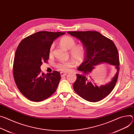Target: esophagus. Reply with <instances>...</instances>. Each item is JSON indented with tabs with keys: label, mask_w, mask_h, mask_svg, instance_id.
<instances>
[{
	"label": "esophagus",
	"mask_w": 134,
	"mask_h": 134,
	"mask_svg": "<svg viewBox=\"0 0 134 134\" xmlns=\"http://www.w3.org/2000/svg\"><path fill=\"white\" fill-rule=\"evenodd\" d=\"M67 72H64V71L60 72V75H61V76H62V77L66 76L67 75Z\"/></svg>",
	"instance_id": "1"
}]
</instances>
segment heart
Listing matches in <instances>:
<instances>
[{
	"mask_svg": "<svg viewBox=\"0 0 134 134\" xmlns=\"http://www.w3.org/2000/svg\"><path fill=\"white\" fill-rule=\"evenodd\" d=\"M60 44L62 47L67 50H70V54L78 63L82 62L83 60L85 55H86V48L83 44H76L75 40L70 36H65L63 37L60 40ZM53 48V45H52L50 53H52ZM75 63L72 60H68L66 62H63L58 63L57 65V67L60 70L67 71L71 67H74Z\"/></svg>",
	"mask_w": 134,
	"mask_h": 134,
	"instance_id": "obj_1",
	"label": "heart"
}]
</instances>
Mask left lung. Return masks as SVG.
I'll return each instance as SVG.
<instances>
[{"label":"left lung","mask_w":134,"mask_h":134,"mask_svg":"<svg viewBox=\"0 0 134 134\" xmlns=\"http://www.w3.org/2000/svg\"><path fill=\"white\" fill-rule=\"evenodd\" d=\"M68 33L81 41L86 48L84 62L77 69L82 73L76 74L74 90L85 100L90 102H98L111 93L117 82L119 70L117 48L112 40L98 31H69ZM103 63L114 65L117 71L111 82L98 87L88 76L95 65Z\"/></svg>","instance_id":"obj_1"}]
</instances>
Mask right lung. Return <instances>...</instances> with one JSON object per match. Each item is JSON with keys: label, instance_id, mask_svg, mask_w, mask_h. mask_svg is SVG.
Wrapping results in <instances>:
<instances>
[{"label": "right lung", "instance_id": "right-lung-1", "mask_svg": "<svg viewBox=\"0 0 134 134\" xmlns=\"http://www.w3.org/2000/svg\"><path fill=\"white\" fill-rule=\"evenodd\" d=\"M65 32L38 31L24 38L16 50L13 63V76L20 91L28 99L41 102L56 91L61 76L53 71L44 74L41 66L49 58L53 41Z\"/></svg>", "mask_w": 134, "mask_h": 134}]
</instances>
